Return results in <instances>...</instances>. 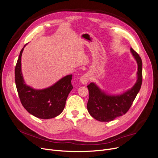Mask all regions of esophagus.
<instances>
[{
	"instance_id": "esophagus-1",
	"label": "esophagus",
	"mask_w": 158,
	"mask_h": 158,
	"mask_svg": "<svg viewBox=\"0 0 158 158\" xmlns=\"http://www.w3.org/2000/svg\"><path fill=\"white\" fill-rule=\"evenodd\" d=\"M89 80V77L88 74H85L84 76H82L81 78V82L83 85H86L88 83V82Z\"/></svg>"
}]
</instances>
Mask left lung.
Wrapping results in <instances>:
<instances>
[{
  "instance_id": "obj_1",
  "label": "left lung",
  "mask_w": 158,
  "mask_h": 158,
  "mask_svg": "<svg viewBox=\"0 0 158 158\" xmlns=\"http://www.w3.org/2000/svg\"><path fill=\"white\" fill-rule=\"evenodd\" d=\"M138 63V79L135 85L119 95H109L102 92L94 82L87 86L89 99L87 109L92 117L100 122H110L125 114L130 109L142 84V61L139 54L131 48Z\"/></svg>"
}]
</instances>
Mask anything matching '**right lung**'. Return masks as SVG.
<instances>
[{
  "mask_svg": "<svg viewBox=\"0 0 158 158\" xmlns=\"http://www.w3.org/2000/svg\"><path fill=\"white\" fill-rule=\"evenodd\" d=\"M23 48L20 52L15 70V84L20 102L25 109L37 118H54L63 111L66 98L73 88L71 83L72 75L64 77L53 86L44 89H35L27 86L21 72V56Z\"/></svg>",
  "mask_w": 158,
  "mask_h": 158,
  "instance_id": "obj_1",
  "label": "right lung"
}]
</instances>
